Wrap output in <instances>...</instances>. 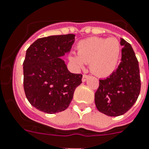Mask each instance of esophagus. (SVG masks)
I'll list each match as a JSON object with an SVG mask.
<instances>
[{
  "instance_id": "esophagus-1",
  "label": "esophagus",
  "mask_w": 149,
  "mask_h": 149,
  "mask_svg": "<svg viewBox=\"0 0 149 149\" xmlns=\"http://www.w3.org/2000/svg\"><path fill=\"white\" fill-rule=\"evenodd\" d=\"M88 77H89V76H87V75L84 74L83 76V78H82V81H83V82H86V81L87 80Z\"/></svg>"
}]
</instances>
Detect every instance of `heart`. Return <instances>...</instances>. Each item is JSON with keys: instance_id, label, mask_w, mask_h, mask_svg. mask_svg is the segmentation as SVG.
Segmentation results:
<instances>
[{"instance_id": "obj_1", "label": "heart", "mask_w": 149, "mask_h": 149, "mask_svg": "<svg viewBox=\"0 0 149 149\" xmlns=\"http://www.w3.org/2000/svg\"><path fill=\"white\" fill-rule=\"evenodd\" d=\"M77 54L70 56V60L77 68L89 63V69L99 77H106L114 72L120 60L122 48L116 38L91 37L77 44Z\"/></svg>"}]
</instances>
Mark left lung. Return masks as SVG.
<instances>
[{"instance_id":"obj_1","label":"left lung","mask_w":149,"mask_h":149,"mask_svg":"<svg viewBox=\"0 0 149 149\" xmlns=\"http://www.w3.org/2000/svg\"><path fill=\"white\" fill-rule=\"evenodd\" d=\"M123 46L122 59L116 70L109 77L100 79L95 93L97 109L109 116L125 114L136 102L140 89L139 62L132 46L120 38Z\"/></svg>"}]
</instances>
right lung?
Returning <instances> with one entry per match:
<instances>
[{"label": "right lung", "mask_w": 149, "mask_h": 149, "mask_svg": "<svg viewBox=\"0 0 149 149\" xmlns=\"http://www.w3.org/2000/svg\"><path fill=\"white\" fill-rule=\"evenodd\" d=\"M74 34L40 38L26 52L24 61V89L29 102L48 114L68 108L76 88L82 83L81 74L68 70L61 59L70 52Z\"/></svg>", "instance_id": "1"}]
</instances>
